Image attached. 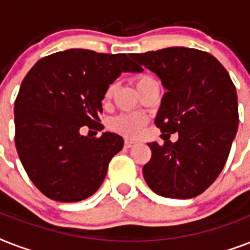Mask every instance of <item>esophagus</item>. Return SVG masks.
<instances>
[{
	"instance_id": "obj_1",
	"label": "esophagus",
	"mask_w": 250,
	"mask_h": 250,
	"mask_svg": "<svg viewBox=\"0 0 250 250\" xmlns=\"http://www.w3.org/2000/svg\"><path fill=\"white\" fill-rule=\"evenodd\" d=\"M133 145H135V143H133L132 140H125V148H132Z\"/></svg>"
}]
</instances>
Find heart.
Returning a JSON list of instances; mask_svg holds the SVG:
<instances>
[{"mask_svg": "<svg viewBox=\"0 0 250 250\" xmlns=\"http://www.w3.org/2000/svg\"><path fill=\"white\" fill-rule=\"evenodd\" d=\"M153 80L152 78L149 76L141 75L136 79V86L140 88L141 85H144L145 83H148ZM114 85H110L107 89H106L105 93V100H109L114 93ZM146 123V118L141 114H121L118 117L113 118L110 121V128L113 131H117V132L122 133L123 136L125 137H136L139 133L141 132V129L144 127V125Z\"/></svg>", "mask_w": 250, "mask_h": 250, "instance_id": "1", "label": "heart"}]
</instances>
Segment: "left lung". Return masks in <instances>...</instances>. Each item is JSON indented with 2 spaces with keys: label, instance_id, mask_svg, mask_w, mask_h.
I'll list each match as a JSON object with an SVG mask.
<instances>
[{
  "label": "left lung",
  "instance_id": "8db88e82",
  "mask_svg": "<svg viewBox=\"0 0 250 250\" xmlns=\"http://www.w3.org/2000/svg\"><path fill=\"white\" fill-rule=\"evenodd\" d=\"M129 57L161 79L166 93L154 123L179 135L176 143H149L145 182L162 197H196L229 158L239 125L236 88L221 62L197 49L174 46Z\"/></svg>",
  "mask_w": 250,
  "mask_h": 250
}]
</instances>
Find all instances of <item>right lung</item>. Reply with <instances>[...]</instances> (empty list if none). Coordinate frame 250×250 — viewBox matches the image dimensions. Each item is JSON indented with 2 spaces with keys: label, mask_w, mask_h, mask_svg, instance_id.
Returning a JSON list of instances; mask_svg holds the SVG:
<instances>
[{
  "label": "right lung",
  "mask_w": 250,
  "mask_h": 250,
  "mask_svg": "<svg viewBox=\"0 0 250 250\" xmlns=\"http://www.w3.org/2000/svg\"><path fill=\"white\" fill-rule=\"evenodd\" d=\"M127 54L68 49L40 60L21 82L14 105L15 146L25 172L46 197L85 200L101 187L110 160L123 148L118 133L101 131L102 100L122 72H141Z\"/></svg>",
  "instance_id": "add662e5"
}]
</instances>
